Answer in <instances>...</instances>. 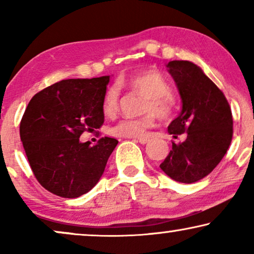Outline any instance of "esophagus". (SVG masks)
<instances>
[{"instance_id": "34e87169", "label": "esophagus", "mask_w": 254, "mask_h": 254, "mask_svg": "<svg viewBox=\"0 0 254 254\" xmlns=\"http://www.w3.org/2000/svg\"><path fill=\"white\" fill-rule=\"evenodd\" d=\"M134 140L137 141V142H140L141 144H145L149 141L147 137H138V138H134Z\"/></svg>"}]
</instances>
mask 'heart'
Segmentation results:
<instances>
[{"label":"heart","instance_id":"b5f03b06","mask_svg":"<svg viewBox=\"0 0 254 254\" xmlns=\"http://www.w3.org/2000/svg\"><path fill=\"white\" fill-rule=\"evenodd\" d=\"M120 86L128 91L144 96L145 100L142 113H147L142 118H126L111 128L114 136L140 137L154 126L156 115L162 119H169L176 112L177 99L170 91V84L164 76L155 69L131 72L121 79ZM120 103V91L116 85H111L104 93L103 112L106 117L112 118L118 113Z\"/></svg>","mask_w":254,"mask_h":254}]
</instances>
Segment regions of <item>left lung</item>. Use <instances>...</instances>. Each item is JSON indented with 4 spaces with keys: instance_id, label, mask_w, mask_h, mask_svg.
Returning a JSON list of instances; mask_svg holds the SVG:
<instances>
[{
    "instance_id": "1",
    "label": "left lung",
    "mask_w": 254,
    "mask_h": 254,
    "mask_svg": "<svg viewBox=\"0 0 254 254\" xmlns=\"http://www.w3.org/2000/svg\"><path fill=\"white\" fill-rule=\"evenodd\" d=\"M168 68L183 102L168 130L176 138L186 133V140L173 142L159 168L176 182L192 184L209 175L227 154L234 120L224 93L196 64L175 60Z\"/></svg>"
}]
</instances>
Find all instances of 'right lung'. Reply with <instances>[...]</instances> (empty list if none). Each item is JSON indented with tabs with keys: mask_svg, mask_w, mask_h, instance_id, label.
<instances>
[{
	"mask_svg": "<svg viewBox=\"0 0 254 254\" xmlns=\"http://www.w3.org/2000/svg\"><path fill=\"white\" fill-rule=\"evenodd\" d=\"M110 76L70 78L36 93L20 121L19 134L33 175L44 189L78 197L98 183L118 140L82 143L84 131L104 124L103 97Z\"/></svg>",
	"mask_w": 254,
	"mask_h": 254,
	"instance_id": "add662e5",
	"label": "right lung"
}]
</instances>
